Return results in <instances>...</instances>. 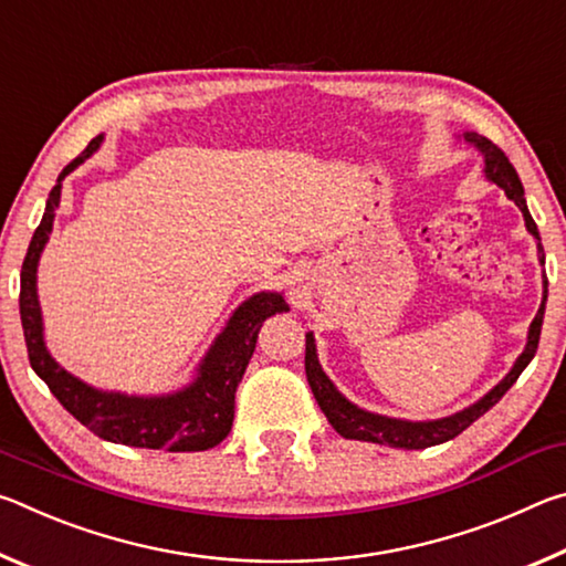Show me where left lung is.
I'll return each mask as SVG.
<instances>
[{
  "label": "left lung",
  "mask_w": 566,
  "mask_h": 566,
  "mask_svg": "<svg viewBox=\"0 0 566 566\" xmlns=\"http://www.w3.org/2000/svg\"><path fill=\"white\" fill-rule=\"evenodd\" d=\"M464 139L469 142V145H474L479 151H482L486 179L494 181L496 187H502L504 195L522 209L524 224H526V229H530V234L536 239V252H539V262L544 264V247H542L539 229H536L530 209H526L524 187L520 181V175H516V169L512 167V161L506 159L504 151L496 147L494 142L482 137V134L467 132ZM544 304H547V280H544L542 306H539V312H536V317L530 327L526 347L520 354V359L514 361L510 375H506L492 391H486L482 399L474 401L472 407L457 411V415H452V417L432 419V421H407V419H391L385 415H375V411H367V409H359L357 405H352L347 397L339 395L337 387H334L329 377L322 371V364L317 359V344H314L312 332L306 334V357H304L306 381H310L312 395H314V399H317V405L324 411V417L329 419V424L337 429L344 439H359V442L389 444V447H399V449H427V447L442 444V442H449V439H454L457 434H462L464 429L472 424V421L482 417L484 411H490L496 401H500L506 391H510L514 381L520 379V375L526 369V364L534 359L536 347H539Z\"/></svg>",
  "instance_id": "obj_1"
}]
</instances>
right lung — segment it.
Instances as JSON below:
<instances>
[{
	"label": "right lung",
	"instance_id": "obj_1",
	"mask_svg": "<svg viewBox=\"0 0 566 566\" xmlns=\"http://www.w3.org/2000/svg\"><path fill=\"white\" fill-rule=\"evenodd\" d=\"M102 134L94 137L80 157L62 169L54 189L46 199V209L40 227L27 249L22 264V286H19V314L27 352L32 369L44 379L52 395L70 415L82 421L102 439L114 444L169 449V452H205L217 447L232 432L234 421V391L242 381L249 359H252L256 337L266 317L286 312L284 296L276 292H260L239 306L227 322L222 334L214 339L197 369V379L189 387L161 397H127L119 391H102L70 371L62 369L44 347L42 310L36 300V264L52 234L54 212L60 207L62 179L90 159L102 145Z\"/></svg>",
	"mask_w": 566,
	"mask_h": 566
}]
</instances>
